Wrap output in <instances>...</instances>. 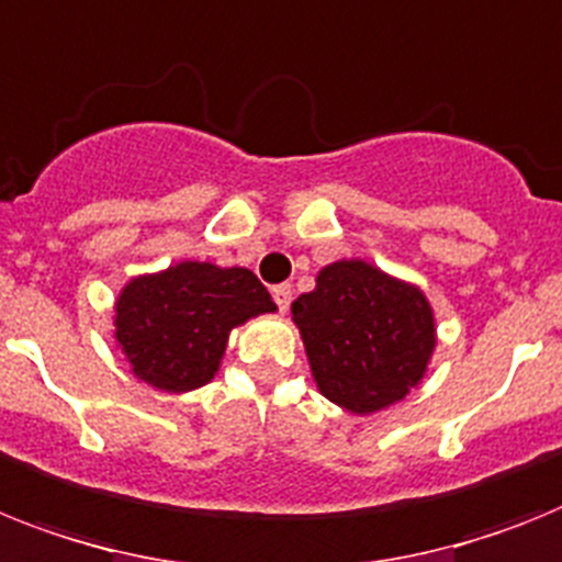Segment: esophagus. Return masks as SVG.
I'll use <instances>...</instances> for the list:
<instances>
[{"instance_id":"34e87169","label":"esophagus","mask_w":562,"mask_h":562,"mask_svg":"<svg viewBox=\"0 0 562 562\" xmlns=\"http://www.w3.org/2000/svg\"><path fill=\"white\" fill-rule=\"evenodd\" d=\"M291 296H294V291H291V285H277V289H273V303H277V308H280L282 314L289 311Z\"/></svg>"}]
</instances>
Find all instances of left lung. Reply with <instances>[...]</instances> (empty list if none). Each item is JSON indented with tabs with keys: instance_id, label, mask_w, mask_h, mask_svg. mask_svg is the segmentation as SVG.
I'll return each instance as SVG.
<instances>
[{
	"instance_id": "1",
	"label": "left lung",
	"mask_w": 562,
	"mask_h": 562,
	"mask_svg": "<svg viewBox=\"0 0 562 562\" xmlns=\"http://www.w3.org/2000/svg\"><path fill=\"white\" fill-rule=\"evenodd\" d=\"M319 394L351 414H374L423 383L437 346L426 294L366 259H337L317 289L291 303Z\"/></svg>"
}]
</instances>
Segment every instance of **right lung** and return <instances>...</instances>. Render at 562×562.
I'll return each mask as SVG.
<instances>
[{"mask_svg": "<svg viewBox=\"0 0 562 562\" xmlns=\"http://www.w3.org/2000/svg\"><path fill=\"white\" fill-rule=\"evenodd\" d=\"M113 311V339L136 380L186 394L214 380L237 325L277 305L248 268L186 259L134 277Z\"/></svg>", "mask_w": 562, "mask_h": 562, "instance_id": "1", "label": "right lung"}]
</instances>
